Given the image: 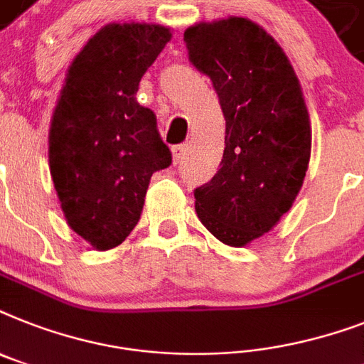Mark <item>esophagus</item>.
<instances>
[{
  "instance_id": "obj_1",
  "label": "esophagus",
  "mask_w": 364,
  "mask_h": 364,
  "mask_svg": "<svg viewBox=\"0 0 364 364\" xmlns=\"http://www.w3.org/2000/svg\"><path fill=\"white\" fill-rule=\"evenodd\" d=\"M172 153H173V162H176V164H179V162L185 159V153H187V146H185V144L173 146Z\"/></svg>"
}]
</instances>
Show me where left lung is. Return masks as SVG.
Here are the masks:
<instances>
[{"label": "left lung", "instance_id": "8db88e82", "mask_svg": "<svg viewBox=\"0 0 364 364\" xmlns=\"http://www.w3.org/2000/svg\"><path fill=\"white\" fill-rule=\"evenodd\" d=\"M185 43L226 119L220 168L194 191V208L218 241L245 247L279 223L303 187L309 110L284 50L252 20L194 23Z\"/></svg>", "mask_w": 364, "mask_h": 364}]
</instances>
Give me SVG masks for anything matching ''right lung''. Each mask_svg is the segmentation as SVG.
Wrapping results in <instances>:
<instances>
[{
  "mask_svg": "<svg viewBox=\"0 0 364 364\" xmlns=\"http://www.w3.org/2000/svg\"><path fill=\"white\" fill-rule=\"evenodd\" d=\"M172 38L159 23H108L69 67L48 134L50 173L67 224L97 250L140 220L149 179L172 164L141 76Z\"/></svg>",
  "mask_w": 364,
  "mask_h": 364,
  "instance_id": "1",
  "label": "right lung"
}]
</instances>
